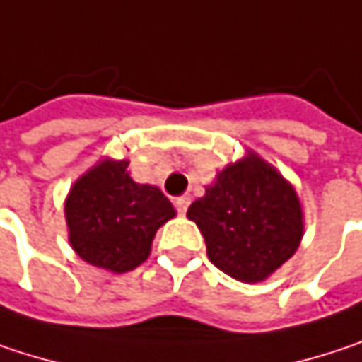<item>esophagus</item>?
I'll list each match as a JSON object with an SVG mask.
<instances>
[{"instance_id":"obj_1","label":"esophagus","mask_w":362,"mask_h":362,"mask_svg":"<svg viewBox=\"0 0 362 362\" xmlns=\"http://www.w3.org/2000/svg\"><path fill=\"white\" fill-rule=\"evenodd\" d=\"M174 205H176V211L180 215L186 214V209H188V205H190V197L188 194H182V197H178L176 201H174Z\"/></svg>"}]
</instances>
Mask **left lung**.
Here are the masks:
<instances>
[{
  "instance_id": "obj_1",
  "label": "left lung",
  "mask_w": 362,
  "mask_h": 362,
  "mask_svg": "<svg viewBox=\"0 0 362 362\" xmlns=\"http://www.w3.org/2000/svg\"><path fill=\"white\" fill-rule=\"evenodd\" d=\"M215 267L255 284L286 263L303 238L294 188L255 153L228 165L188 207Z\"/></svg>"
}]
</instances>
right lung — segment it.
Wrapping results in <instances>:
<instances>
[{
  "label": "right lung",
  "instance_id": "add662e5",
  "mask_svg": "<svg viewBox=\"0 0 362 362\" xmlns=\"http://www.w3.org/2000/svg\"><path fill=\"white\" fill-rule=\"evenodd\" d=\"M128 161H103L72 186L66 221L72 248L86 263L115 274L139 267L155 232L176 211L168 197L126 172Z\"/></svg>",
  "mask_w": 362,
  "mask_h": 362
}]
</instances>
